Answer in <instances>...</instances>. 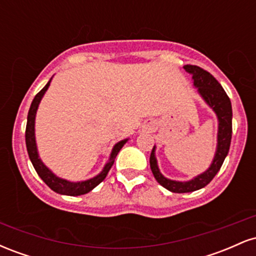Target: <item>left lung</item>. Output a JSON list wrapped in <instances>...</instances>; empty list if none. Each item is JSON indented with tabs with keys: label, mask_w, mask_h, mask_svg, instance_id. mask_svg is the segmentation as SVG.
Returning a JSON list of instances; mask_svg holds the SVG:
<instances>
[{
	"label": "left lung",
	"mask_w": 256,
	"mask_h": 256,
	"mask_svg": "<svg viewBox=\"0 0 256 256\" xmlns=\"http://www.w3.org/2000/svg\"><path fill=\"white\" fill-rule=\"evenodd\" d=\"M184 70L192 76L194 85L198 88L200 95L204 98L208 106L216 112L219 120V130L218 146H216V156L213 158L212 165H210L207 171L189 182H176L164 177L160 171H158L156 158H155V146L152 148L150 158H149L152 174H154L158 184L162 185L164 188H166L170 192L177 194L196 192V190L201 189V188H204L216 177L222 162H224L226 155H228V149H230L232 136L231 101L219 82L210 72L204 71V68L195 66V64H185Z\"/></svg>",
	"instance_id": "8db88e82"
}]
</instances>
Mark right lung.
I'll return each instance as SVG.
<instances>
[{
	"label": "right lung",
	"instance_id": "1",
	"mask_svg": "<svg viewBox=\"0 0 256 256\" xmlns=\"http://www.w3.org/2000/svg\"><path fill=\"white\" fill-rule=\"evenodd\" d=\"M50 80L46 83V86L43 88L40 92L34 96V101H32L30 110H28V124H26V131H25V140H26V148H28V156H30V160L34 165V170L38 173L42 180L52 190H54L55 192L61 194V195H68V196H78V195H84V194L91 192L95 186L101 183L102 180L106 178V176L110 172V167L113 166L114 158H116L120 149L122 148V146L125 144L126 140H120L119 143H116L114 146L113 150H112L110 161L106 164L104 168L102 170V172L100 174L96 176V177L88 179V180L84 182H78V183H73V182L64 180L62 178H58L52 173L50 170L44 164L40 161V158H38L37 152V146H36V140H34V118H36V112L38 108V104H40V100H42L43 95L46 94V91L48 90L49 85H50Z\"/></svg>",
	"mask_w": 256,
	"mask_h": 256
}]
</instances>
